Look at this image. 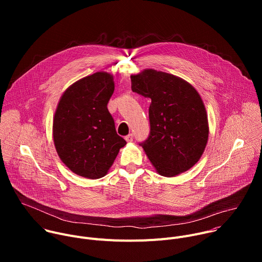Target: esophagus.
Wrapping results in <instances>:
<instances>
[{
    "label": "esophagus",
    "instance_id": "34e87169",
    "mask_svg": "<svg viewBox=\"0 0 262 262\" xmlns=\"http://www.w3.org/2000/svg\"><path fill=\"white\" fill-rule=\"evenodd\" d=\"M125 140H126V142H133V141H134V135H133V134L127 135V136L125 137Z\"/></svg>",
    "mask_w": 262,
    "mask_h": 262
}]
</instances>
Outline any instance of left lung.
I'll return each mask as SVG.
<instances>
[{"mask_svg": "<svg viewBox=\"0 0 262 262\" xmlns=\"http://www.w3.org/2000/svg\"><path fill=\"white\" fill-rule=\"evenodd\" d=\"M132 90L151 99L150 133L139 143L159 174L172 177L192 168L208 139V121L196 89L173 74L146 69L130 76Z\"/></svg>", "mask_w": 262, "mask_h": 262, "instance_id": "1", "label": "left lung"}]
</instances>
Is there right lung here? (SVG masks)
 I'll return each instance as SVG.
<instances>
[{
  "label": "right lung",
  "instance_id": "add662e5",
  "mask_svg": "<svg viewBox=\"0 0 262 262\" xmlns=\"http://www.w3.org/2000/svg\"><path fill=\"white\" fill-rule=\"evenodd\" d=\"M113 92V77L95 72L71 85L59 101L53 124L56 150L80 176H104L126 144L106 106Z\"/></svg>",
  "mask_w": 262,
  "mask_h": 262
}]
</instances>
